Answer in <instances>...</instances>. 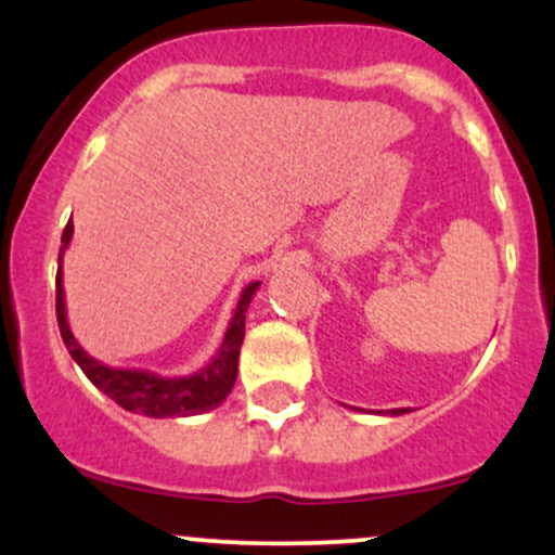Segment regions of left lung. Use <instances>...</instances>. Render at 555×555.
I'll return each instance as SVG.
<instances>
[{
    "mask_svg": "<svg viewBox=\"0 0 555 555\" xmlns=\"http://www.w3.org/2000/svg\"><path fill=\"white\" fill-rule=\"evenodd\" d=\"M404 412H410V410H391V415H404Z\"/></svg>",
    "mask_w": 555,
    "mask_h": 555,
    "instance_id": "left-lung-1",
    "label": "left lung"
}]
</instances>
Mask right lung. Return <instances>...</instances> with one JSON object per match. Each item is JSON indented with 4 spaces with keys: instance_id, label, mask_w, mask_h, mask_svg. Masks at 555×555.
<instances>
[{
    "instance_id": "obj_1",
    "label": "right lung",
    "mask_w": 555,
    "mask_h": 555,
    "mask_svg": "<svg viewBox=\"0 0 555 555\" xmlns=\"http://www.w3.org/2000/svg\"><path fill=\"white\" fill-rule=\"evenodd\" d=\"M69 240H73V224L65 227L62 232V247H60V263L65 256ZM260 286V282H250L242 289L234 308L232 321L221 341L219 352L206 367L193 375H182V378H164L151 371H135V367H109L99 362L86 349L80 347L78 339L73 336L67 323V308H65V286H62V269L56 271V321H60V334L65 341L69 358L80 365V371L88 375V380L104 391L112 401L127 412L145 417H190L211 412L221 404L232 391L234 380H237V360L240 347L245 339V313L250 305L253 295Z\"/></svg>"
}]
</instances>
